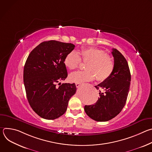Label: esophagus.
<instances>
[{"instance_id": "obj_1", "label": "esophagus", "mask_w": 152, "mask_h": 152, "mask_svg": "<svg viewBox=\"0 0 152 152\" xmlns=\"http://www.w3.org/2000/svg\"><path fill=\"white\" fill-rule=\"evenodd\" d=\"M81 85H82L81 83H76V86L77 88H79Z\"/></svg>"}]
</instances>
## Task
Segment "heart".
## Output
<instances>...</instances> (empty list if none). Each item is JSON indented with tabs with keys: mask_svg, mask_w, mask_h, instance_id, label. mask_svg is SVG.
I'll return each mask as SVG.
<instances>
[{
	"mask_svg": "<svg viewBox=\"0 0 152 152\" xmlns=\"http://www.w3.org/2000/svg\"><path fill=\"white\" fill-rule=\"evenodd\" d=\"M80 60L88 62L85 71H77L72 73L70 80L75 83H82L94 79L103 81L109 77L114 68V64L111 57L106 54L103 50L96 48H82L77 53L75 51L69 52L65 57V66L70 70L78 67Z\"/></svg>",
	"mask_w": 152,
	"mask_h": 152,
	"instance_id": "obj_1",
	"label": "heart"
}]
</instances>
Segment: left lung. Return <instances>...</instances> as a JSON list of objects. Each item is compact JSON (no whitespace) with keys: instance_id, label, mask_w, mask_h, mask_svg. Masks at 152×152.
Here are the masks:
<instances>
[{"instance_id":"left-lung-1","label":"left lung","mask_w":152,"mask_h":152,"mask_svg":"<svg viewBox=\"0 0 152 152\" xmlns=\"http://www.w3.org/2000/svg\"><path fill=\"white\" fill-rule=\"evenodd\" d=\"M114 68L107 79L95 86L100 97L91 105H85L84 110L88 117L97 121H107L116 117L124 107L131 84V76L128 63L116 49H113Z\"/></svg>"}]
</instances>
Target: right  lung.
I'll use <instances>...</instances> for the list:
<instances>
[{
    "instance_id": "right-lung-1",
    "label": "right lung",
    "mask_w": 152,
    "mask_h": 152,
    "mask_svg": "<svg viewBox=\"0 0 152 152\" xmlns=\"http://www.w3.org/2000/svg\"><path fill=\"white\" fill-rule=\"evenodd\" d=\"M75 47L72 43L44 41L31 51L26 59L23 81L27 99L34 111L42 118L54 120L62 115L76 91L75 83L59 82L67 77L64 60Z\"/></svg>"
}]
</instances>
